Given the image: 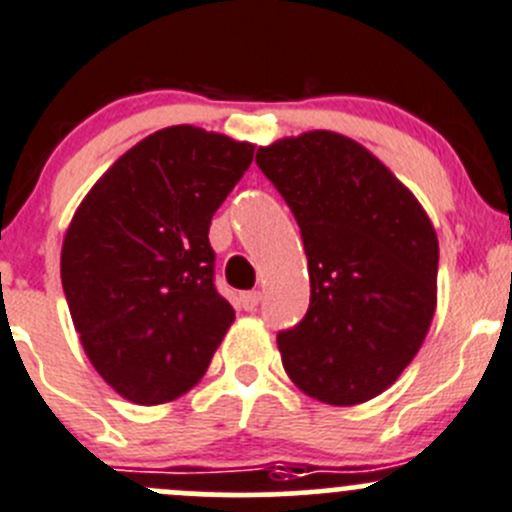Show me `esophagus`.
<instances>
[{"mask_svg":"<svg viewBox=\"0 0 512 512\" xmlns=\"http://www.w3.org/2000/svg\"><path fill=\"white\" fill-rule=\"evenodd\" d=\"M239 303L244 311H256V306L261 303V291H246L239 296Z\"/></svg>","mask_w":512,"mask_h":512,"instance_id":"1","label":"esophagus"}]
</instances>
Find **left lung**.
Listing matches in <instances>:
<instances>
[{"label": "left lung", "mask_w": 512, "mask_h": 512, "mask_svg": "<svg viewBox=\"0 0 512 512\" xmlns=\"http://www.w3.org/2000/svg\"><path fill=\"white\" fill-rule=\"evenodd\" d=\"M256 164L296 216L311 278L306 316L276 338L283 368L316 401H371L426 341L438 301L433 224L381 159L336 131L258 146Z\"/></svg>", "instance_id": "obj_1"}]
</instances>
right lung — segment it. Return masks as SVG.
<instances>
[{"mask_svg": "<svg viewBox=\"0 0 512 512\" xmlns=\"http://www.w3.org/2000/svg\"><path fill=\"white\" fill-rule=\"evenodd\" d=\"M254 149L169 126L119 156L79 204L62 244L64 296L91 366L126 401L191 391L234 323L214 286L209 226Z\"/></svg>", "mask_w": 512, "mask_h": 512, "instance_id": "1", "label": "right lung"}]
</instances>
